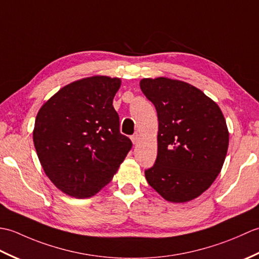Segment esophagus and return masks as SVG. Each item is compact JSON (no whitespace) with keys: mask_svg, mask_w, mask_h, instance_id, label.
<instances>
[{"mask_svg":"<svg viewBox=\"0 0 259 259\" xmlns=\"http://www.w3.org/2000/svg\"><path fill=\"white\" fill-rule=\"evenodd\" d=\"M139 139H140V136H139L138 133H136V134H134L133 136H131V141L134 142V145H138Z\"/></svg>","mask_w":259,"mask_h":259,"instance_id":"1","label":"esophagus"}]
</instances>
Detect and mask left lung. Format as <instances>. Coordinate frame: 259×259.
<instances>
[{
	"instance_id": "left-lung-1",
	"label": "left lung",
	"mask_w": 259,
	"mask_h": 259,
	"mask_svg": "<svg viewBox=\"0 0 259 259\" xmlns=\"http://www.w3.org/2000/svg\"><path fill=\"white\" fill-rule=\"evenodd\" d=\"M140 88L159 121L157 159L145 170L148 184L168 201L195 199L217 178L226 158L229 134L222 110L183 81L142 79Z\"/></svg>"
}]
</instances>
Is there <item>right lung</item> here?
Returning a JSON list of instances; mask_svg holds the SVG:
<instances>
[{"label": "right lung", "mask_w": 259, "mask_h": 259, "mask_svg": "<svg viewBox=\"0 0 259 259\" xmlns=\"http://www.w3.org/2000/svg\"><path fill=\"white\" fill-rule=\"evenodd\" d=\"M121 81L92 76L59 90L38 110L33 141L43 170L64 194L88 198L112 180L133 148L112 101Z\"/></svg>", "instance_id": "1"}]
</instances>
